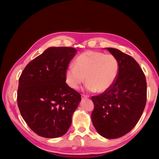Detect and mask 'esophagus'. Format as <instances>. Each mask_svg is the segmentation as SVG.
Instances as JSON below:
<instances>
[{"label": "esophagus", "instance_id": "34e87169", "mask_svg": "<svg viewBox=\"0 0 159 159\" xmlns=\"http://www.w3.org/2000/svg\"><path fill=\"white\" fill-rule=\"evenodd\" d=\"M89 98V96H88V95H86L83 94L82 95H81V98H82V99H86V98Z\"/></svg>", "mask_w": 159, "mask_h": 159}]
</instances>
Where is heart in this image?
Instances as JSON below:
<instances>
[{"instance_id": "heart-1", "label": "heart", "mask_w": 159, "mask_h": 159, "mask_svg": "<svg viewBox=\"0 0 159 159\" xmlns=\"http://www.w3.org/2000/svg\"><path fill=\"white\" fill-rule=\"evenodd\" d=\"M75 67L66 69V82L76 90L86 80L89 91L104 93L115 83L119 72V63L112 54L87 51L79 55L75 61Z\"/></svg>"}]
</instances>
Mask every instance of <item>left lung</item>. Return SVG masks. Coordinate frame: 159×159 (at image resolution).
<instances>
[{
  "label": "left lung",
  "instance_id": "1",
  "mask_svg": "<svg viewBox=\"0 0 159 159\" xmlns=\"http://www.w3.org/2000/svg\"><path fill=\"white\" fill-rule=\"evenodd\" d=\"M119 63L114 85L104 93L92 96L94 104L92 123L98 134L107 139L127 134L138 123L146 103L144 74L134 58L114 48H106Z\"/></svg>",
  "mask_w": 159,
  "mask_h": 159
}]
</instances>
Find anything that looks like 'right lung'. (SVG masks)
<instances>
[{"label": "right lung", "mask_w": 159, "mask_h": 159, "mask_svg": "<svg viewBox=\"0 0 159 159\" xmlns=\"http://www.w3.org/2000/svg\"><path fill=\"white\" fill-rule=\"evenodd\" d=\"M76 50L49 47L25 66L19 79L17 104L31 129L47 138L64 135L81 101L66 83L65 74Z\"/></svg>", "instance_id": "add662e5"}]
</instances>
